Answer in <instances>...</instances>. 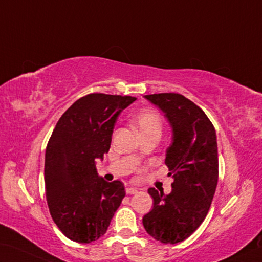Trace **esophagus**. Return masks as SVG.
Segmentation results:
<instances>
[{
	"label": "esophagus",
	"instance_id": "1",
	"mask_svg": "<svg viewBox=\"0 0 262 262\" xmlns=\"http://www.w3.org/2000/svg\"><path fill=\"white\" fill-rule=\"evenodd\" d=\"M137 192H138V189H136V187H126L127 194H136Z\"/></svg>",
	"mask_w": 262,
	"mask_h": 262
}]
</instances>
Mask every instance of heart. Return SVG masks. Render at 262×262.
<instances>
[{
  "label": "heart",
  "mask_w": 262,
  "mask_h": 262,
  "mask_svg": "<svg viewBox=\"0 0 262 262\" xmlns=\"http://www.w3.org/2000/svg\"><path fill=\"white\" fill-rule=\"evenodd\" d=\"M134 123L141 136L147 134H157L160 136L162 132V119L152 109L140 110L135 116Z\"/></svg>",
  "instance_id": "heart-1"
}]
</instances>
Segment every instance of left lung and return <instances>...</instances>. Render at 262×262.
<instances>
[{
    "instance_id": "obj_1",
    "label": "left lung",
    "mask_w": 262,
    "mask_h": 262,
    "mask_svg": "<svg viewBox=\"0 0 262 262\" xmlns=\"http://www.w3.org/2000/svg\"><path fill=\"white\" fill-rule=\"evenodd\" d=\"M145 98L164 113L172 143L164 163L173 178L169 194L148 189L153 209L143 217L145 230L163 244H177L193 233L207 215L219 180L216 132L203 109L178 93Z\"/></svg>"
}]
</instances>
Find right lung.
Returning <instances> with one entry per match:
<instances>
[{
  "label": "right lung",
  "instance_id": "right-lung-1",
  "mask_svg": "<svg viewBox=\"0 0 262 262\" xmlns=\"http://www.w3.org/2000/svg\"><path fill=\"white\" fill-rule=\"evenodd\" d=\"M136 98L92 93L77 100L55 126L46 148L49 212L59 230L77 243L103 236L125 196L119 181L105 182L95 161L109 152L118 115Z\"/></svg>",
  "mask_w": 262,
  "mask_h": 262
}]
</instances>
